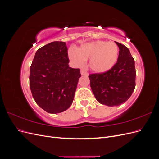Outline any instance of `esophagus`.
<instances>
[{"instance_id":"34e87169","label":"esophagus","mask_w":159,"mask_h":159,"mask_svg":"<svg viewBox=\"0 0 159 159\" xmlns=\"http://www.w3.org/2000/svg\"><path fill=\"white\" fill-rule=\"evenodd\" d=\"M81 75H88V74L87 73V71H86V70L85 69H81Z\"/></svg>"}]
</instances>
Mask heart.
Listing matches in <instances>:
<instances>
[{"instance_id": "b5f03b06", "label": "heart", "mask_w": 159, "mask_h": 159, "mask_svg": "<svg viewBox=\"0 0 159 159\" xmlns=\"http://www.w3.org/2000/svg\"><path fill=\"white\" fill-rule=\"evenodd\" d=\"M118 53V46L115 42L97 40L81 46L78 50L71 48L69 54L70 58L79 66H82L86 59L90 58L91 69L96 72H103L116 63Z\"/></svg>"}]
</instances>
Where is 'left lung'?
<instances>
[{
  "mask_svg": "<svg viewBox=\"0 0 159 159\" xmlns=\"http://www.w3.org/2000/svg\"><path fill=\"white\" fill-rule=\"evenodd\" d=\"M115 42L119 49L117 61L108 71L89 75L95 99L99 103L110 107L125 102L135 88L136 71L133 57L126 46Z\"/></svg>",
  "mask_w": 159,
  "mask_h": 159,
  "instance_id": "1",
  "label": "left lung"
}]
</instances>
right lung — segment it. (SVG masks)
Listing matches in <instances>:
<instances>
[{"label":"right lung","mask_w":159,"mask_h":159,"mask_svg":"<svg viewBox=\"0 0 159 159\" xmlns=\"http://www.w3.org/2000/svg\"><path fill=\"white\" fill-rule=\"evenodd\" d=\"M68 48L52 42L38 49L30 66V88L36 103L46 112L58 113L73 102L80 70L69 67Z\"/></svg>","instance_id":"1"}]
</instances>
